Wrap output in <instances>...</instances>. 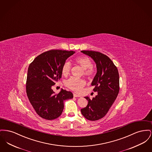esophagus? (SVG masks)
Wrapping results in <instances>:
<instances>
[{
  "mask_svg": "<svg viewBox=\"0 0 152 152\" xmlns=\"http://www.w3.org/2000/svg\"><path fill=\"white\" fill-rule=\"evenodd\" d=\"M73 95H74V97H80V96L78 95V94H75V93H74Z\"/></svg>",
  "mask_w": 152,
  "mask_h": 152,
  "instance_id": "34e87169",
  "label": "esophagus"
}]
</instances>
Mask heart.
I'll use <instances>...</instances> for the list:
<instances>
[{
	"label": "heart",
	"instance_id": "heart-1",
	"mask_svg": "<svg viewBox=\"0 0 152 152\" xmlns=\"http://www.w3.org/2000/svg\"><path fill=\"white\" fill-rule=\"evenodd\" d=\"M74 61L78 64L83 69L84 75L88 77H92L95 74V70L91 66V60L86 56H79L74 58ZM71 64L69 62H65L62 67V72L64 75H67L70 72ZM66 86L75 92L80 93L86 84L85 80L83 79H78L72 77L67 80Z\"/></svg>",
	"mask_w": 152,
	"mask_h": 152
}]
</instances>
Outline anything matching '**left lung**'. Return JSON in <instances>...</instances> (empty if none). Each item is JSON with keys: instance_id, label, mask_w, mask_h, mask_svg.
I'll return each instance as SVG.
<instances>
[{"instance_id": "1", "label": "left lung", "mask_w": 152, "mask_h": 152, "mask_svg": "<svg viewBox=\"0 0 152 152\" xmlns=\"http://www.w3.org/2000/svg\"><path fill=\"white\" fill-rule=\"evenodd\" d=\"M80 52L90 56L96 62L97 72L91 86H94L93 91L98 93L91 99L88 96L85 97L88 101V105L80 111L87 120L96 121L104 117L118 94V71L112 60L104 54L88 50Z\"/></svg>"}]
</instances>
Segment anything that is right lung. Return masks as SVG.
I'll return each instance as SVG.
<instances>
[{
	"label": "right lung",
	"instance_id": "right-lung-1",
	"mask_svg": "<svg viewBox=\"0 0 152 152\" xmlns=\"http://www.w3.org/2000/svg\"><path fill=\"white\" fill-rule=\"evenodd\" d=\"M75 53L51 50L37 56L29 65L26 93L33 108L42 118L53 120L59 117L64 108V101L73 98L72 92L64 89L55 94L51 87L62 77L66 60Z\"/></svg>",
	"mask_w": 152,
	"mask_h": 152
}]
</instances>
